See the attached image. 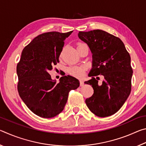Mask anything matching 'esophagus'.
<instances>
[{
  "mask_svg": "<svg viewBox=\"0 0 146 146\" xmlns=\"http://www.w3.org/2000/svg\"><path fill=\"white\" fill-rule=\"evenodd\" d=\"M84 83V81L82 80H80V86H83Z\"/></svg>",
  "mask_w": 146,
  "mask_h": 146,
  "instance_id": "obj_1",
  "label": "esophagus"
}]
</instances>
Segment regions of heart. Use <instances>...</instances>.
Here are the masks:
<instances>
[{"instance_id":"heart-1","label":"heart","mask_w":146,"mask_h":146,"mask_svg":"<svg viewBox=\"0 0 146 146\" xmlns=\"http://www.w3.org/2000/svg\"><path fill=\"white\" fill-rule=\"evenodd\" d=\"M84 44H86L82 43V42H78L77 44V46H82V45H84ZM85 69H86V67L84 66H72V67H70L68 68V73L71 75L80 77V76H82L84 75Z\"/></svg>"}]
</instances>
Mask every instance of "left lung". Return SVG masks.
I'll return each mask as SVG.
<instances>
[{
  "instance_id": "left-lung-1",
  "label": "left lung",
  "mask_w": 146,
  "mask_h": 146,
  "mask_svg": "<svg viewBox=\"0 0 146 146\" xmlns=\"http://www.w3.org/2000/svg\"><path fill=\"white\" fill-rule=\"evenodd\" d=\"M78 37L88 44L93 53L92 76L84 83L91 85L94 93L86 100L91 112L99 117L117 113L125 103L131 90L133 69L131 57L120 39L108 32L95 29L80 31ZM103 76L99 85L94 76Z\"/></svg>"
}]
</instances>
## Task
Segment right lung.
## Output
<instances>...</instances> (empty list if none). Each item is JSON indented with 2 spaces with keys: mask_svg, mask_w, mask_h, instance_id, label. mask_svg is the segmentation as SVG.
<instances>
[{
  "mask_svg": "<svg viewBox=\"0 0 146 146\" xmlns=\"http://www.w3.org/2000/svg\"><path fill=\"white\" fill-rule=\"evenodd\" d=\"M67 33L46 32L36 36L23 50L17 66V90L29 110L38 117H55L64 110L68 93L79 87L77 79L68 75L56 84L49 71L59 62Z\"/></svg>",
  "mask_w": 146,
  "mask_h": 146,
  "instance_id": "right-lung-1",
  "label": "right lung"
}]
</instances>
